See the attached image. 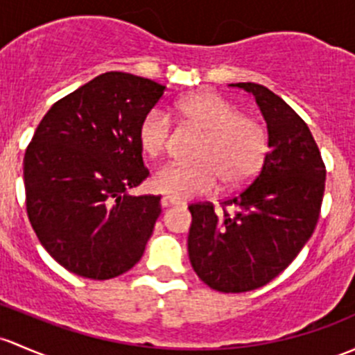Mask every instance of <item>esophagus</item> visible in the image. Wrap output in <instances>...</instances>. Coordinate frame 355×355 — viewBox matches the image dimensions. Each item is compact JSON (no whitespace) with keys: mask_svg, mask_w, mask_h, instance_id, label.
<instances>
[{"mask_svg":"<svg viewBox=\"0 0 355 355\" xmlns=\"http://www.w3.org/2000/svg\"><path fill=\"white\" fill-rule=\"evenodd\" d=\"M180 204H184L182 202L180 199H175V197H168V196H165L162 199V206L163 207H170V206H180Z\"/></svg>","mask_w":355,"mask_h":355,"instance_id":"1","label":"esophagus"}]
</instances>
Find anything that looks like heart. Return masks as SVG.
Instances as JSON below:
<instances>
[{"instance_id": "b5f03b06", "label": "heart", "mask_w": 355, "mask_h": 355, "mask_svg": "<svg viewBox=\"0 0 355 355\" xmlns=\"http://www.w3.org/2000/svg\"><path fill=\"white\" fill-rule=\"evenodd\" d=\"M175 112L204 132L193 165L166 163L155 171L151 184L159 193L175 199H190L209 193L223 184L240 187L252 180L268 155V130L259 119L243 115L230 100L212 92L182 96ZM139 146L149 158L165 153L171 139V122L158 107L146 112L137 129Z\"/></svg>"}]
</instances>
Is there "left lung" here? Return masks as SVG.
<instances>
[{"instance_id": "1", "label": "left lung", "mask_w": 355, "mask_h": 355, "mask_svg": "<svg viewBox=\"0 0 355 355\" xmlns=\"http://www.w3.org/2000/svg\"><path fill=\"white\" fill-rule=\"evenodd\" d=\"M255 96L267 122L268 151L248 187L221 202L192 204L189 259L219 293L266 286L311 238L325 192V165L309 128L289 105L257 83H231ZM231 207V215L225 211Z\"/></svg>"}]
</instances>
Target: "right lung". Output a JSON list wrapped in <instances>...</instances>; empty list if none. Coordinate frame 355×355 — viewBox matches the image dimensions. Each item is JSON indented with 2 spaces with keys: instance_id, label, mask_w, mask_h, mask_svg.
<instances>
[{
  "instance_id": "right-lung-1",
  "label": "right lung",
  "mask_w": 355,
  "mask_h": 355,
  "mask_svg": "<svg viewBox=\"0 0 355 355\" xmlns=\"http://www.w3.org/2000/svg\"><path fill=\"white\" fill-rule=\"evenodd\" d=\"M165 89L110 71L55 102L40 121L24 158L27 214L66 270L105 281L143 257L162 197L129 189L149 175L137 129Z\"/></svg>"
}]
</instances>
